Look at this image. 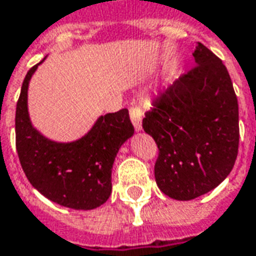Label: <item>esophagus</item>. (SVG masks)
I'll list each match as a JSON object with an SVG mask.
<instances>
[{"label": "esophagus", "mask_w": 256, "mask_h": 256, "mask_svg": "<svg viewBox=\"0 0 256 256\" xmlns=\"http://www.w3.org/2000/svg\"><path fill=\"white\" fill-rule=\"evenodd\" d=\"M130 118H132V122H133L136 132H141L142 130V111L140 110L138 106H134L130 108Z\"/></svg>", "instance_id": "1"}]
</instances>
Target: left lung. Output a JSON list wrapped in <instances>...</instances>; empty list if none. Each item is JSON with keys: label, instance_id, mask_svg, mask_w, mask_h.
I'll return each mask as SVG.
<instances>
[{"label": "left lung", "instance_id": "1", "mask_svg": "<svg viewBox=\"0 0 256 256\" xmlns=\"http://www.w3.org/2000/svg\"><path fill=\"white\" fill-rule=\"evenodd\" d=\"M196 66L146 112L142 128L155 140V180L166 196L192 200L216 188L234 166L238 104L220 58L196 42Z\"/></svg>", "mask_w": 256, "mask_h": 256}]
</instances>
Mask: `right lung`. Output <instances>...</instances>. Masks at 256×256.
<instances>
[{
    "instance_id": "1",
    "label": "right lung",
    "mask_w": 256,
    "mask_h": 256,
    "mask_svg": "<svg viewBox=\"0 0 256 256\" xmlns=\"http://www.w3.org/2000/svg\"><path fill=\"white\" fill-rule=\"evenodd\" d=\"M41 63L26 75L16 106V150L22 168L31 185L53 203L72 210L97 208L111 196L116 154L134 134L128 111L101 115L75 141L48 138L32 126L27 102L28 84Z\"/></svg>"
}]
</instances>
